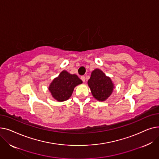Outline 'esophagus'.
I'll return each mask as SVG.
<instances>
[{
	"label": "esophagus",
	"mask_w": 159,
	"mask_h": 159,
	"mask_svg": "<svg viewBox=\"0 0 159 159\" xmlns=\"http://www.w3.org/2000/svg\"><path fill=\"white\" fill-rule=\"evenodd\" d=\"M80 79H81V80L83 81V82H85V76H81L80 77Z\"/></svg>",
	"instance_id": "1"
}]
</instances>
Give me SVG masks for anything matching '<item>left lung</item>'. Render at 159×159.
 <instances>
[{
	"label": "left lung",
	"instance_id": "left-lung-1",
	"mask_svg": "<svg viewBox=\"0 0 159 159\" xmlns=\"http://www.w3.org/2000/svg\"><path fill=\"white\" fill-rule=\"evenodd\" d=\"M93 96L99 101H104L110 96L113 89V84L110 77L101 70L96 69L91 73L88 82Z\"/></svg>",
	"mask_w": 159,
	"mask_h": 159
}]
</instances>
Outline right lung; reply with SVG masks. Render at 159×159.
I'll return each mask as SVG.
<instances>
[{"mask_svg": "<svg viewBox=\"0 0 159 159\" xmlns=\"http://www.w3.org/2000/svg\"><path fill=\"white\" fill-rule=\"evenodd\" d=\"M82 83V81L77 75L62 71L51 83L49 90L55 99L62 102L68 100L71 96L74 88Z\"/></svg>", "mask_w": 159, "mask_h": 159, "instance_id": "1", "label": "right lung"}]
</instances>
